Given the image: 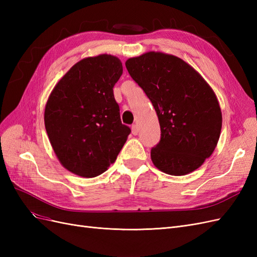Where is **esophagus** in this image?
<instances>
[{
	"label": "esophagus",
	"instance_id": "1",
	"mask_svg": "<svg viewBox=\"0 0 257 257\" xmlns=\"http://www.w3.org/2000/svg\"><path fill=\"white\" fill-rule=\"evenodd\" d=\"M138 126H137V124H133V125H132V133H133L134 135H137L138 134Z\"/></svg>",
	"mask_w": 257,
	"mask_h": 257
}]
</instances>
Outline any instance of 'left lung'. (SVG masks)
Instances as JSON below:
<instances>
[{"instance_id":"left-lung-1","label":"left lung","mask_w":257,"mask_h":257,"mask_svg":"<svg viewBox=\"0 0 257 257\" xmlns=\"http://www.w3.org/2000/svg\"><path fill=\"white\" fill-rule=\"evenodd\" d=\"M127 72L157 111L161 139L151 160L163 173L183 176L214 151L222 113L212 89L180 58L147 52L125 62Z\"/></svg>"}]
</instances>
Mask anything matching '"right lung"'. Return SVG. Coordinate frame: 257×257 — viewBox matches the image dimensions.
<instances>
[{
  "mask_svg": "<svg viewBox=\"0 0 257 257\" xmlns=\"http://www.w3.org/2000/svg\"><path fill=\"white\" fill-rule=\"evenodd\" d=\"M123 73L109 54L87 58L64 75L48 98L45 127L61 164L93 178L113 164L131 128L122 124L113 87Z\"/></svg>",
  "mask_w": 257,
  "mask_h": 257,
  "instance_id": "right-lung-1",
  "label": "right lung"
}]
</instances>
